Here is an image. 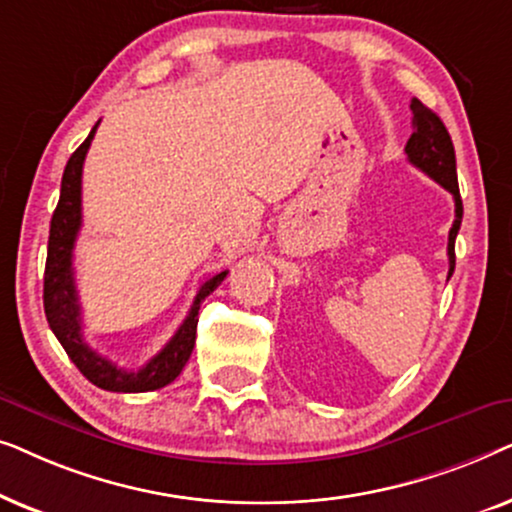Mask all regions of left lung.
<instances>
[{"instance_id": "1", "label": "left lung", "mask_w": 512, "mask_h": 512, "mask_svg": "<svg viewBox=\"0 0 512 512\" xmlns=\"http://www.w3.org/2000/svg\"><path fill=\"white\" fill-rule=\"evenodd\" d=\"M412 135L405 144V153L408 160L415 167H419L424 174L452 193L454 198V223L450 228V240H447V258H450V270H447V279L454 272V240H457L461 216H464V205H461V195L457 186V158H454V146L447 132L445 123L440 121L438 114H433L429 107L422 102L412 100Z\"/></svg>"}]
</instances>
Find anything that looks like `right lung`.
I'll return each instance as SVG.
<instances>
[{"mask_svg":"<svg viewBox=\"0 0 512 512\" xmlns=\"http://www.w3.org/2000/svg\"><path fill=\"white\" fill-rule=\"evenodd\" d=\"M95 128L90 130L79 149L72 153L67 160L65 174H62L60 184V200L55 207L51 219V235H48V256H46V272H44V310L46 319L55 338L65 347L69 359L74 366L81 370L83 377L95 384V387L107 391H123V394H137V391H153L165 387L184 370L186 361L191 359V352L195 347V331H198V310L200 303L226 279L228 270L219 272V275L209 277L205 284L200 286L198 296H195L191 310L179 331L172 335V340L153 356V359L139 370H125L109 359H104L90 349V345L83 340V326H81V305L79 293H76L74 282V242L81 230V174H83V160L93 142Z\"/></svg>","mask_w":512,"mask_h":512,"instance_id":"right-lung-1","label":"right lung"}]
</instances>
